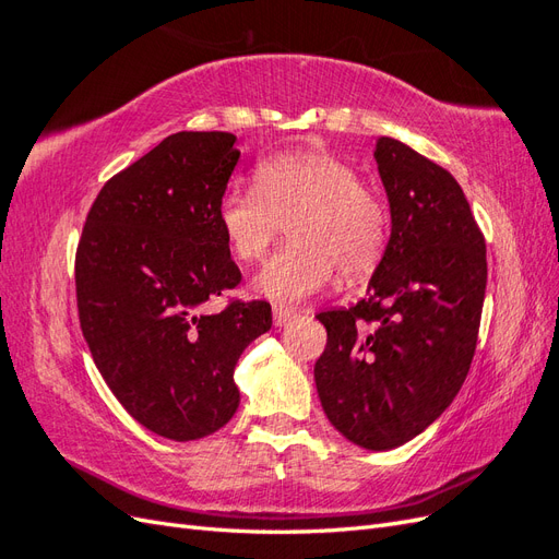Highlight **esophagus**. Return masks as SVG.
I'll use <instances>...</instances> for the list:
<instances>
[{
	"label": "esophagus",
	"instance_id": "1",
	"mask_svg": "<svg viewBox=\"0 0 559 559\" xmlns=\"http://www.w3.org/2000/svg\"><path fill=\"white\" fill-rule=\"evenodd\" d=\"M296 310L294 308H286V306H275L273 308V319H275V326H286V324H289V321L292 319H296Z\"/></svg>",
	"mask_w": 559,
	"mask_h": 559
}]
</instances>
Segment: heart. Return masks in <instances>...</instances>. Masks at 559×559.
Masks as SVG:
<instances>
[{
	"label": "heart",
	"instance_id": "b5f03b06",
	"mask_svg": "<svg viewBox=\"0 0 559 559\" xmlns=\"http://www.w3.org/2000/svg\"><path fill=\"white\" fill-rule=\"evenodd\" d=\"M218 226L235 257L263 259L282 224L292 242L253 277V292L280 302L308 298L335 277L373 273L389 240L384 198L354 167L326 151H286L261 160L253 186H230L218 200Z\"/></svg>",
	"mask_w": 559,
	"mask_h": 559
}]
</instances>
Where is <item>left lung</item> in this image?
<instances>
[{"label":"left lung","instance_id":"left-lung-1","mask_svg":"<svg viewBox=\"0 0 559 559\" xmlns=\"http://www.w3.org/2000/svg\"><path fill=\"white\" fill-rule=\"evenodd\" d=\"M392 235L352 308L319 312L314 382L331 425L366 450H394L445 413L478 343L485 238L456 179L399 140L376 142Z\"/></svg>","mask_w":559,"mask_h":559}]
</instances>
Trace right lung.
I'll use <instances>...</instances> for the list:
<instances>
[{
  "label": "right lung",
  "mask_w": 559,
  "mask_h": 559,
  "mask_svg": "<svg viewBox=\"0 0 559 559\" xmlns=\"http://www.w3.org/2000/svg\"><path fill=\"white\" fill-rule=\"evenodd\" d=\"M235 140L165 138L103 186L76 249L79 319L97 370L142 427L179 443L235 415V364L273 326L265 300L202 310L242 280L216 216L240 160Z\"/></svg>",
  "instance_id": "add662e5"
}]
</instances>
